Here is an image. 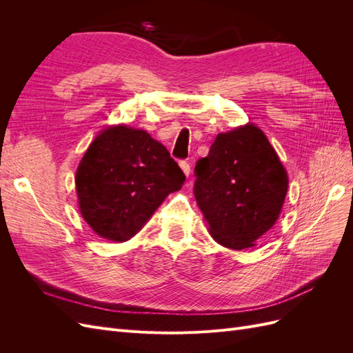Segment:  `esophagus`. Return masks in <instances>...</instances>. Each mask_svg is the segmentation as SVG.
I'll return each mask as SVG.
<instances>
[{"mask_svg":"<svg viewBox=\"0 0 353 353\" xmlns=\"http://www.w3.org/2000/svg\"><path fill=\"white\" fill-rule=\"evenodd\" d=\"M179 166H181V169H183V172L188 176V175H190V172H191V166H190V163H188V162H185V160H181V162H179Z\"/></svg>","mask_w":353,"mask_h":353,"instance_id":"1","label":"esophagus"}]
</instances>
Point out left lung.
<instances>
[{
    "instance_id": "8db88e82",
    "label": "left lung",
    "mask_w": 353,
    "mask_h": 353,
    "mask_svg": "<svg viewBox=\"0 0 353 353\" xmlns=\"http://www.w3.org/2000/svg\"><path fill=\"white\" fill-rule=\"evenodd\" d=\"M194 172V197L219 244L234 250L252 248L279 219L287 172L253 123L218 134Z\"/></svg>"
}]
</instances>
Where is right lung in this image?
Wrapping results in <instances>:
<instances>
[{
  "instance_id": "right-lung-1",
  "label": "right lung",
  "mask_w": 353,
  "mask_h": 353,
  "mask_svg": "<svg viewBox=\"0 0 353 353\" xmlns=\"http://www.w3.org/2000/svg\"><path fill=\"white\" fill-rule=\"evenodd\" d=\"M184 181L163 144L125 125L95 137L74 176L82 218L97 236L117 243L134 237Z\"/></svg>"
}]
</instances>
